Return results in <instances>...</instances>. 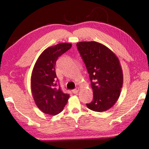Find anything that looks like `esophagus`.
<instances>
[{"mask_svg":"<svg viewBox=\"0 0 149 149\" xmlns=\"http://www.w3.org/2000/svg\"><path fill=\"white\" fill-rule=\"evenodd\" d=\"M79 90V88H75V89L73 90H72V92H73V93H74V94H77V93H78Z\"/></svg>","mask_w":149,"mask_h":149,"instance_id":"34e87169","label":"esophagus"}]
</instances>
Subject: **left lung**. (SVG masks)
<instances>
[{
    "label": "left lung",
    "mask_w": 149,
    "mask_h": 149,
    "mask_svg": "<svg viewBox=\"0 0 149 149\" xmlns=\"http://www.w3.org/2000/svg\"><path fill=\"white\" fill-rule=\"evenodd\" d=\"M89 74L93 99L88 108L97 112L110 109L121 92L123 73L119 60L111 50L96 42L77 43Z\"/></svg>",
    "instance_id": "obj_1"
}]
</instances>
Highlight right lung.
<instances>
[{"label": "right lung", "mask_w": 149, "mask_h": 149, "mask_svg": "<svg viewBox=\"0 0 149 149\" xmlns=\"http://www.w3.org/2000/svg\"><path fill=\"white\" fill-rule=\"evenodd\" d=\"M72 44L61 43L46 49L34 65L31 76V91L36 106L44 113L56 115L67 103L69 94L58 86L55 66L57 60L71 48Z\"/></svg>", "instance_id": "add662e5"}]
</instances>
